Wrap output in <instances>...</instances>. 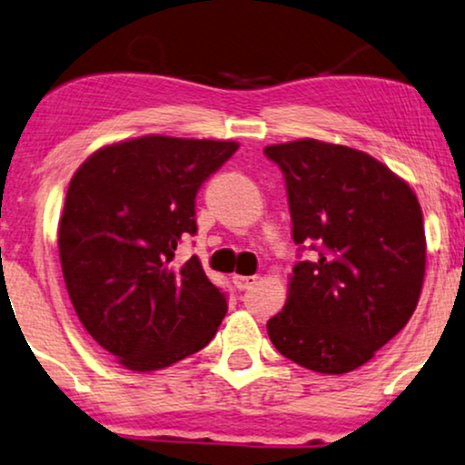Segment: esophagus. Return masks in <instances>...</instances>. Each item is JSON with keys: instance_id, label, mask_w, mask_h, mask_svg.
Segmentation results:
<instances>
[{"instance_id": "34e87169", "label": "esophagus", "mask_w": 465, "mask_h": 465, "mask_svg": "<svg viewBox=\"0 0 465 465\" xmlns=\"http://www.w3.org/2000/svg\"><path fill=\"white\" fill-rule=\"evenodd\" d=\"M232 281H233V285H236V290H249V287L255 283L257 281V276H242V274H233L232 276Z\"/></svg>"}]
</instances>
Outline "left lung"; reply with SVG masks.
Masks as SVG:
<instances>
[{
    "mask_svg": "<svg viewBox=\"0 0 465 465\" xmlns=\"http://www.w3.org/2000/svg\"><path fill=\"white\" fill-rule=\"evenodd\" d=\"M263 152L285 175L293 242L320 251L293 266L268 337L315 373L354 371L419 304L427 263L419 199L384 163L348 145L298 139Z\"/></svg>",
    "mask_w": 465,
    "mask_h": 465,
    "instance_id": "8db88e82",
    "label": "left lung"
}]
</instances>
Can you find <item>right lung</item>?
I'll return each instance as SVG.
<instances>
[{
	"label": "right lung",
	"instance_id": "add662e5",
	"mask_svg": "<svg viewBox=\"0 0 465 465\" xmlns=\"http://www.w3.org/2000/svg\"><path fill=\"white\" fill-rule=\"evenodd\" d=\"M238 141L143 134L87 156L68 184L57 232L70 302L92 339L131 371L195 354L227 313L197 257L175 249L197 233L195 195Z\"/></svg>",
	"mask_w": 465,
	"mask_h": 465
}]
</instances>
